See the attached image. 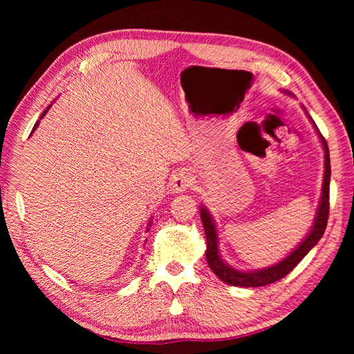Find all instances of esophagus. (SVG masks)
<instances>
[{
	"label": "esophagus",
	"instance_id": "esophagus-1",
	"mask_svg": "<svg viewBox=\"0 0 354 354\" xmlns=\"http://www.w3.org/2000/svg\"><path fill=\"white\" fill-rule=\"evenodd\" d=\"M195 183V177L189 169H180L173 176V183H171V190L173 194H183L192 185Z\"/></svg>",
	"mask_w": 354,
	"mask_h": 354
}]
</instances>
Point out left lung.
<instances>
[{"mask_svg":"<svg viewBox=\"0 0 354 354\" xmlns=\"http://www.w3.org/2000/svg\"><path fill=\"white\" fill-rule=\"evenodd\" d=\"M289 94V93H286ZM303 109L306 108L303 106ZM307 113V112H306ZM310 122L313 124L315 130L320 138V143L324 146V153H325V173H324V185H322V195H320L319 201V207L316 211V217L313 221V226L307 233V236L299 242L295 250L292 252H289L283 260L279 263H276L273 266L264 267V269L259 270H238L233 269L229 263L224 261V259L220 254L218 248V232L216 221H214L212 216L209 211L205 207L199 208L201 214V220L203 224V230H205V238H207V263L209 266V269L217 274L220 281L226 282L233 286H243V288H252V286H264L273 283L276 281L282 279L289 272H291L294 267L301 261L304 257L308 254V251L313 248V246L320 241V238L324 236L326 224H328V216H329V180H330V160H329V149L325 142L324 136L320 134L319 128L316 127L315 121L310 118L307 113Z\"/></svg>","mask_w":354,"mask_h":354,"instance_id":"1","label":"left lung"}]
</instances>
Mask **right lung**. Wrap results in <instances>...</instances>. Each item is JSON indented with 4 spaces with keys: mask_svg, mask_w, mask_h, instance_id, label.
<instances>
[{
    "mask_svg": "<svg viewBox=\"0 0 354 354\" xmlns=\"http://www.w3.org/2000/svg\"><path fill=\"white\" fill-rule=\"evenodd\" d=\"M50 108H51V104H50V106H48V108H47V109H46V111H44V112H42V115H41V118H44V115H46V113H47V112H48V109H50ZM41 118H39V120H41ZM38 124H39V121H37V122H35V125H34V128H32V133H34V131H35V128H37V127H38ZM151 226H152V221H149V224H147V230H146V232H149V227H151ZM146 241H147V239H146ZM145 243H146V242H145Z\"/></svg>",
    "mask_w": 354,
    "mask_h": 354,
    "instance_id": "right-lung-1",
    "label": "right lung"
}]
</instances>
